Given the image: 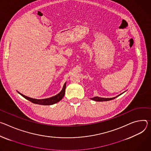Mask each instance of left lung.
<instances>
[{
	"mask_svg": "<svg viewBox=\"0 0 151 151\" xmlns=\"http://www.w3.org/2000/svg\"><path fill=\"white\" fill-rule=\"evenodd\" d=\"M122 93H121V94H122ZM121 94L118 95V96H116V97L110 98H101V97H98V96H95V97H93V98H91V99H92V100H93V101H110V100H111V99H113L116 98V97L119 96L121 95Z\"/></svg>",
	"mask_w": 151,
	"mask_h": 151,
	"instance_id": "1",
	"label": "left lung"
}]
</instances>
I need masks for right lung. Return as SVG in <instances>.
I'll use <instances>...</instances> for the list:
<instances>
[{"mask_svg":"<svg viewBox=\"0 0 151 151\" xmlns=\"http://www.w3.org/2000/svg\"><path fill=\"white\" fill-rule=\"evenodd\" d=\"M65 88H66V83L64 84L63 87L62 89V91L56 95L50 97L48 98H45V99H34V98H32L28 96H26L23 94H22L21 93H20L19 92H18L19 93H20L22 96H23L24 98H26V99L29 100V101L34 103V104H40V105H52L54 104L59 101H60V100L62 99V98L63 97L64 95H65Z\"/></svg>","mask_w":151,"mask_h":151,"instance_id":"obj_1","label":"right lung"}]
</instances>
